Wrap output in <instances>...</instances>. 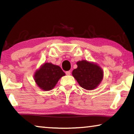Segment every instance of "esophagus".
Masks as SVG:
<instances>
[{
	"mask_svg": "<svg viewBox=\"0 0 134 134\" xmlns=\"http://www.w3.org/2000/svg\"><path fill=\"white\" fill-rule=\"evenodd\" d=\"M65 74H66V75L69 76V75H70V74H71V71H67L65 72Z\"/></svg>",
	"mask_w": 134,
	"mask_h": 134,
	"instance_id": "1",
	"label": "esophagus"
}]
</instances>
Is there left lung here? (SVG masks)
Segmentation results:
<instances>
[{
	"instance_id": "obj_1",
	"label": "left lung",
	"mask_w": 134,
	"mask_h": 134,
	"mask_svg": "<svg viewBox=\"0 0 134 134\" xmlns=\"http://www.w3.org/2000/svg\"><path fill=\"white\" fill-rule=\"evenodd\" d=\"M77 68L72 70V75L81 87L93 90L100 84L103 78V70L98 64L87 60L77 62Z\"/></svg>"
}]
</instances>
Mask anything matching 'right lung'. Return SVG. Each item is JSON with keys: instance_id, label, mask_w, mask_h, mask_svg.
<instances>
[{"instance_id": "1", "label": "right lung", "mask_w": 134, "mask_h": 134, "mask_svg": "<svg viewBox=\"0 0 134 134\" xmlns=\"http://www.w3.org/2000/svg\"><path fill=\"white\" fill-rule=\"evenodd\" d=\"M65 75L60 67L51 63H45L36 70L34 78L36 84L44 91L52 90L61 77Z\"/></svg>"}]
</instances>
